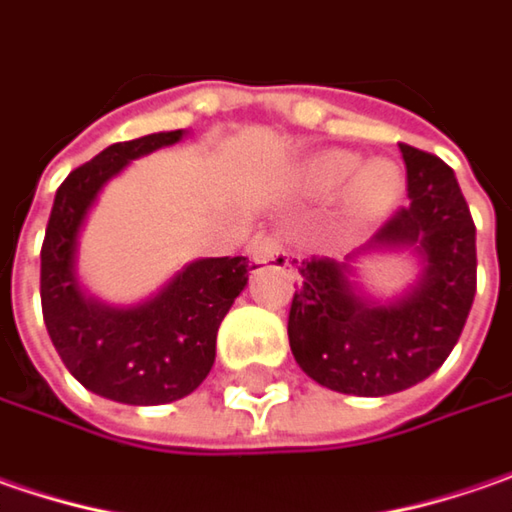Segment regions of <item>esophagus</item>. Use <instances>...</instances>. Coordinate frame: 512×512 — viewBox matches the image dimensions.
<instances>
[{
    "label": "esophagus",
    "mask_w": 512,
    "mask_h": 512,
    "mask_svg": "<svg viewBox=\"0 0 512 512\" xmlns=\"http://www.w3.org/2000/svg\"><path fill=\"white\" fill-rule=\"evenodd\" d=\"M249 257H252V263H272V266H289V252H286V246L280 243V237H255L252 243H249Z\"/></svg>",
    "instance_id": "obj_1"
}]
</instances>
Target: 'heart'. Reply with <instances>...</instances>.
<instances>
[{
	"instance_id": "obj_1",
	"label": "heart",
	"mask_w": 512,
	"mask_h": 512,
	"mask_svg": "<svg viewBox=\"0 0 512 512\" xmlns=\"http://www.w3.org/2000/svg\"><path fill=\"white\" fill-rule=\"evenodd\" d=\"M344 206L349 217H378L389 212L404 194V174L392 160H369L361 163L349 151H323L309 168L306 180L315 191H335L344 186Z\"/></svg>"
}]
</instances>
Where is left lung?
I'll list each match as a JSON object with an SVG mask.
<instances>
[{"mask_svg": "<svg viewBox=\"0 0 512 512\" xmlns=\"http://www.w3.org/2000/svg\"><path fill=\"white\" fill-rule=\"evenodd\" d=\"M410 206L344 260L312 257L289 309V346L321 387L381 398L430 378L461 338L476 298V226L456 174L401 143ZM372 254H410L419 275L392 299L372 296L357 266ZM298 263V260H295Z\"/></svg>", "mask_w": 512, "mask_h": 512, "instance_id": "1", "label": "left lung"}]
</instances>
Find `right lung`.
I'll return each mask as SVG.
<instances>
[{
  "mask_svg": "<svg viewBox=\"0 0 512 512\" xmlns=\"http://www.w3.org/2000/svg\"><path fill=\"white\" fill-rule=\"evenodd\" d=\"M160 131L108 145L56 189L42 243V315L68 372L108 401L157 407L191 395L217 355V329L249 283L246 257H200L145 300L114 306L79 280V237L102 189L131 160L180 143Z\"/></svg>",
  "mask_w": 512,
  "mask_h": 512,
  "instance_id": "right-lung-1",
  "label": "right lung"
}]
</instances>
